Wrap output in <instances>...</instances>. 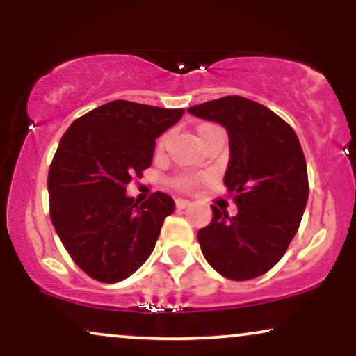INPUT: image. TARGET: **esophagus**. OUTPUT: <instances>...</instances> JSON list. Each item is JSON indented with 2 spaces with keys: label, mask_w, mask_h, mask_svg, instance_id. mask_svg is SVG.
<instances>
[{
  "label": "esophagus",
  "mask_w": 356,
  "mask_h": 356,
  "mask_svg": "<svg viewBox=\"0 0 356 356\" xmlns=\"http://www.w3.org/2000/svg\"><path fill=\"white\" fill-rule=\"evenodd\" d=\"M175 206L179 207V209H186V207H189L191 206V201L189 199H175Z\"/></svg>",
  "instance_id": "esophagus-1"
}]
</instances>
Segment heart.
I'll list each match as a JSON object with an SVG mask.
<instances>
[{"label": "heart", "instance_id": "heart-1", "mask_svg": "<svg viewBox=\"0 0 356 356\" xmlns=\"http://www.w3.org/2000/svg\"><path fill=\"white\" fill-rule=\"evenodd\" d=\"M207 127H214V125H202L201 129H199V132H201V130H204V129H207ZM164 142H165V137H162L161 140H159V147L164 145ZM189 186H191V181H187V179H184V181H182V187H189Z\"/></svg>", "mask_w": 356, "mask_h": 356}]
</instances>
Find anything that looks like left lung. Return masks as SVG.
Listing matches in <instances>:
<instances>
[{"label":"left lung","mask_w":356,"mask_h":356,"mask_svg":"<svg viewBox=\"0 0 356 356\" xmlns=\"http://www.w3.org/2000/svg\"><path fill=\"white\" fill-rule=\"evenodd\" d=\"M187 112L227 130L224 184L238 204L234 218L212 206L209 226L197 232L202 254L229 280L264 275L295 238L308 202V170L295 130L268 107L238 95Z\"/></svg>","instance_id":"obj_1"}]
</instances>
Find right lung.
Wrapping results in <instances>:
<instances>
[{
	"label": "right lung",
	"instance_id": "add662e5",
	"mask_svg": "<svg viewBox=\"0 0 356 356\" xmlns=\"http://www.w3.org/2000/svg\"><path fill=\"white\" fill-rule=\"evenodd\" d=\"M184 108L115 100L76 118L61 137L48 172L50 216L76 266L118 283L152 254L174 199L154 192L138 206L127 184L152 164L155 138Z\"/></svg>",
	"mask_w": 356,
	"mask_h": 356
}]
</instances>
